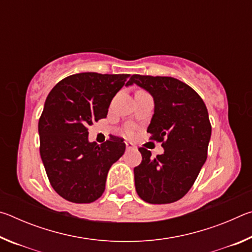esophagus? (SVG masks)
<instances>
[{
  "mask_svg": "<svg viewBox=\"0 0 252 252\" xmlns=\"http://www.w3.org/2000/svg\"><path fill=\"white\" fill-rule=\"evenodd\" d=\"M126 147L127 150H132V149H134V144L132 142H129V141H126Z\"/></svg>",
  "mask_w": 252,
  "mask_h": 252,
  "instance_id": "esophagus-1",
  "label": "esophagus"
}]
</instances>
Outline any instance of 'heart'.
<instances>
[{"label": "heart", "mask_w": 252, "mask_h": 252, "mask_svg": "<svg viewBox=\"0 0 252 252\" xmlns=\"http://www.w3.org/2000/svg\"><path fill=\"white\" fill-rule=\"evenodd\" d=\"M126 132H127V133H131V132H132V129H131V127H127Z\"/></svg>", "instance_id": "b5f03b06"}]
</instances>
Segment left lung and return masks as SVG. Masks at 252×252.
I'll use <instances>...</instances> for the list:
<instances>
[{
  "label": "left lung",
  "instance_id": "left-lung-1",
  "mask_svg": "<svg viewBox=\"0 0 252 252\" xmlns=\"http://www.w3.org/2000/svg\"><path fill=\"white\" fill-rule=\"evenodd\" d=\"M133 83L153 96L155 114L147 132L164 149L152 159L150 151L139 148L142 161L134 168L136 193L152 204L178 201L207 160L211 136L207 106L192 88L171 76L133 74Z\"/></svg>",
  "mask_w": 252,
  "mask_h": 252
}]
</instances>
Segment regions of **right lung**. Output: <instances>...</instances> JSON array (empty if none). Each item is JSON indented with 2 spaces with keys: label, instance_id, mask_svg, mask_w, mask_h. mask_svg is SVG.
I'll return each mask as SVG.
<instances>
[{
  "label": "right lung",
  "instance_id": "obj_1",
  "mask_svg": "<svg viewBox=\"0 0 252 252\" xmlns=\"http://www.w3.org/2000/svg\"><path fill=\"white\" fill-rule=\"evenodd\" d=\"M129 77L73 74L60 81L46 97L39 120L41 159L51 186L67 201L99 199L111 165L125 153L126 143L119 136L101 146L89 142L88 126L106 118L113 96L123 85H130Z\"/></svg>",
  "mask_w": 252,
  "mask_h": 252
}]
</instances>
